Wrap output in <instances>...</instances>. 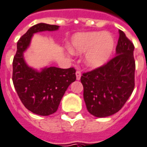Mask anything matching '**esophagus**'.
Returning <instances> with one entry per match:
<instances>
[{"label":"esophagus","instance_id":"34e87169","mask_svg":"<svg viewBox=\"0 0 147 147\" xmlns=\"http://www.w3.org/2000/svg\"><path fill=\"white\" fill-rule=\"evenodd\" d=\"M81 73L80 70H77L76 71V78H77V80L79 81L80 79H81Z\"/></svg>","mask_w":147,"mask_h":147}]
</instances>
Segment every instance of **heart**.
Masks as SVG:
<instances>
[{
  "mask_svg": "<svg viewBox=\"0 0 147 147\" xmlns=\"http://www.w3.org/2000/svg\"><path fill=\"white\" fill-rule=\"evenodd\" d=\"M69 51L74 54L86 52L84 63L92 69L107 63L115 47L113 37L108 32H85L74 34L69 41Z\"/></svg>",
  "mask_w": 147,
  "mask_h": 147,
  "instance_id": "heart-1",
  "label": "heart"
}]
</instances>
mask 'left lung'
<instances>
[{
  "label": "left lung",
  "mask_w": 147,
  "mask_h": 147,
  "mask_svg": "<svg viewBox=\"0 0 147 147\" xmlns=\"http://www.w3.org/2000/svg\"><path fill=\"white\" fill-rule=\"evenodd\" d=\"M134 45L119 30L116 55L101 67L84 73L81 78L88 111L105 117L121 110L133 92L136 63Z\"/></svg>",
  "instance_id": "obj_1"
}]
</instances>
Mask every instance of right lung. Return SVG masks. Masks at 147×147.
Listing matches in <instances>:
<instances>
[{
  "label": "right lung",
  "mask_w": 147,
  "mask_h": 147,
  "mask_svg": "<svg viewBox=\"0 0 147 147\" xmlns=\"http://www.w3.org/2000/svg\"><path fill=\"white\" fill-rule=\"evenodd\" d=\"M59 28V26L42 22L30 27L17 42L12 63V81L20 100L27 110L40 116L56 112L67 88L76 80V70L73 67L61 69L50 66L37 71L26 63L23 52L30 46L34 34Z\"/></svg>",
  "instance_id": "add662e5"
}]
</instances>
